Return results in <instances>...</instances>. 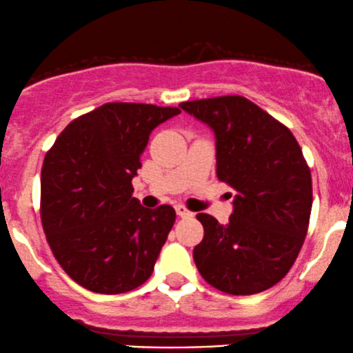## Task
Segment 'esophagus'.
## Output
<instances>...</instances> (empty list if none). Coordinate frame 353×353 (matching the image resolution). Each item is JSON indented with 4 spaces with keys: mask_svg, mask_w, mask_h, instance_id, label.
Instances as JSON below:
<instances>
[{
    "mask_svg": "<svg viewBox=\"0 0 353 353\" xmlns=\"http://www.w3.org/2000/svg\"><path fill=\"white\" fill-rule=\"evenodd\" d=\"M175 210H176L178 215L183 216V219H185V216H192V215H193V213L190 212V210H188L187 207H185V205H176Z\"/></svg>",
    "mask_w": 353,
    "mask_h": 353,
    "instance_id": "1",
    "label": "esophagus"
}]
</instances>
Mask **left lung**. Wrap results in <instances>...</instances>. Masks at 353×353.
<instances>
[{"instance_id":"obj_1","label":"left lung","mask_w":353,"mask_h":353,"mask_svg":"<svg viewBox=\"0 0 353 353\" xmlns=\"http://www.w3.org/2000/svg\"><path fill=\"white\" fill-rule=\"evenodd\" d=\"M216 138V176L236 192L227 225L198 213V272L216 290L253 295L295 263L312 212V175L290 130L239 94L180 103Z\"/></svg>"}]
</instances>
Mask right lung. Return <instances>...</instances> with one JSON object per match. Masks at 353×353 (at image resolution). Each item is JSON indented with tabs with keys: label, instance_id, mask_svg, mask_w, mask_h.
I'll return each instance as SVG.
<instances>
[{
	"label": "right lung",
	"instance_id": "obj_1",
	"mask_svg": "<svg viewBox=\"0 0 353 353\" xmlns=\"http://www.w3.org/2000/svg\"><path fill=\"white\" fill-rule=\"evenodd\" d=\"M175 106L105 103L59 133L41 168V215L51 252L71 279L97 294L143 285L175 223L170 205L141 207L132 180L150 133Z\"/></svg>",
	"mask_w": 353,
	"mask_h": 353
}]
</instances>
